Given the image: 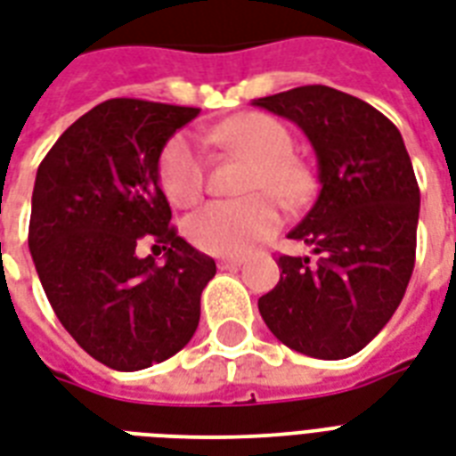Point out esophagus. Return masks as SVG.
<instances>
[{
  "label": "esophagus",
  "mask_w": 456,
  "mask_h": 456,
  "mask_svg": "<svg viewBox=\"0 0 456 456\" xmlns=\"http://www.w3.org/2000/svg\"><path fill=\"white\" fill-rule=\"evenodd\" d=\"M243 265V258H220L217 260V267L220 270H232V267Z\"/></svg>",
  "instance_id": "34e87169"
}]
</instances>
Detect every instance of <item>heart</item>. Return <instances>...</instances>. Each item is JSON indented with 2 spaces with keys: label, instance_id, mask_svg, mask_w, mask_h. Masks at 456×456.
I'll return each instance as SVG.
<instances>
[{
  "label": "heart",
  "instance_id": "1",
  "mask_svg": "<svg viewBox=\"0 0 456 456\" xmlns=\"http://www.w3.org/2000/svg\"><path fill=\"white\" fill-rule=\"evenodd\" d=\"M210 138L256 162L246 193H267L284 208L304 203L311 191V176L291 155L294 138L282 121L267 114H243L215 126ZM205 172L203 151L189 134L174 135L162 148L159 183L174 205L189 208L203 196ZM277 224V210L265 196L213 200L186 220V236L205 253L241 256L273 234Z\"/></svg>",
  "mask_w": 456,
  "mask_h": 456
}]
</instances>
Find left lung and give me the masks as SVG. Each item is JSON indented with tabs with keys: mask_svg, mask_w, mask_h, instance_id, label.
Listing matches in <instances>:
<instances>
[{
	"mask_svg": "<svg viewBox=\"0 0 456 456\" xmlns=\"http://www.w3.org/2000/svg\"><path fill=\"white\" fill-rule=\"evenodd\" d=\"M253 104L304 131L321 182L287 234L315 258L280 256V282L258 298V311L294 352L346 359L387 325L411 280L421 208L411 159L399 128L342 90L301 86Z\"/></svg>",
	"mask_w": 456,
	"mask_h": 456,
	"instance_id": "8db88e82",
	"label": "left lung"
}]
</instances>
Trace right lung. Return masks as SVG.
<instances>
[{
	"label": "right lung",
	"mask_w": 456,
	"mask_h": 456,
	"mask_svg": "<svg viewBox=\"0 0 456 456\" xmlns=\"http://www.w3.org/2000/svg\"><path fill=\"white\" fill-rule=\"evenodd\" d=\"M196 107L114 97L76 119L37 167L28 246L66 332L114 370H143L191 342L217 273L169 227L159 155ZM155 238L166 263L138 259Z\"/></svg>",
	"instance_id": "add662e5"
}]
</instances>
